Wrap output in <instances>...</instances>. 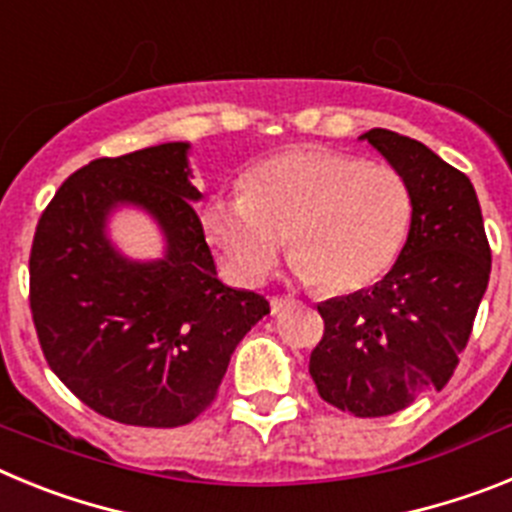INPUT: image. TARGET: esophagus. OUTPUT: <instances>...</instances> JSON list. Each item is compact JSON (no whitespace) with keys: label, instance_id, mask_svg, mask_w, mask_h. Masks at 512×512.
<instances>
[{"label":"esophagus","instance_id":"1","mask_svg":"<svg viewBox=\"0 0 512 512\" xmlns=\"http://www.w3.org/2000/svg\"><path fill=\"white\" fill-rule=\"evenodd\" d=\"M292 302H295V297H271V312H282Z\"/></svg>","mask_w":512,"mask_h":512}]
</instances>
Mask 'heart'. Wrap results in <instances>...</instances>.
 Instances as JSON below:
<instances>
[{
	"instance_id": "heart-1",
	"label": "heart",
	"mask_w": 512,
	"mask_h": 512,
	"mask_svg": "<svg viewBox=\"0 0 512 512\" xmlns=\"http://www.w3.org/2000/svg\"><path fill=\"white\" fill-rule=\"evenodd\" d=\"M413 215V189L395 166L333 148H292L253 166L243 194L212 197L202 230L241 287L271 277L289 238L300 279L348 295L395 266Z\"/></svg>"
}]
</instances>
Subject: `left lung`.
Wrapping results in <instances>:
<instances>
[{
	"instance_id": "8db88e82",
	"label": "left lung",
	"mask_w": 512,
	"mask_h": 512,
	"mask_svg": "<svg viewBox=\"0 0 512 512\" xmlns=\"http://www.w3.org/2000/svg\"><path fill=\"white\" fill-rule=\"evenodd\" d=\"M361 138L408 179L413 225L382 282L318 305L325 328L310 377L333 408L382 418L454 377L490 282L492 251L467 174L392 130Z\"/></svg>"
}]
</instances>
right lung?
Segmentation results:
<instances>
[{
	"instance_id": "obj_1",
	"label": "right lung",
	"mask_w": 512,
	"mask_h": 512,
	"mask_svg": "<svg viewBox=\"0 0 512 512\" xmlns=\"http://www.w3.org/2000/svg\"><path fill=\"white\" fill-rule=\"evenodd\" d=\"M187 143L81 166L53 194L30 248V312L58 379L87 408L140 428H179L217 397L230 354L269 315L256 292L225 287L189 182ZM117 201L146 206L167 259L130 265L103 241Z\"/></svg>"
}]
</instances>
